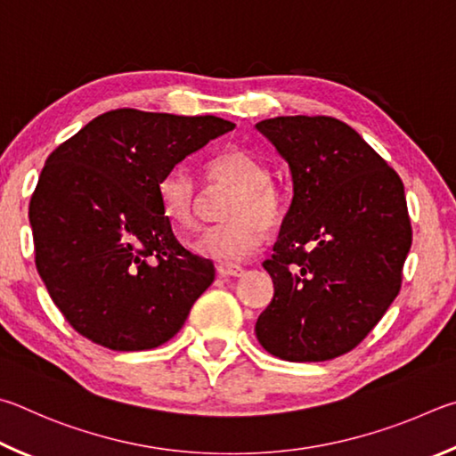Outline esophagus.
Instances as JSON below:
<instances>
[{
  "label": "esophagus",
  "instance_id": "34e87169",
  "mask_svg": "<svg viewBox=\"0 0 456 456\" xmlns=\"http://www.w3.org/2000/svg\"><path fill=\"white\" fill-rule=\"evenodd\" d=\"M216 270H218L220 276H242L244 274V268L242 266H236V265H218L216 266Z\"/></svg>",
  "mask_w": 456,
  "mask_h": 456
}]
</instances>
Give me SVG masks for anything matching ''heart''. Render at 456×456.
I'll return each mask as SVG.
<instances>
[{
    "instance_id": "b5f03b06",
    "label": "heart",
    "mask_w": 456,
    "mask_h": 456,
    "mask_svg": "<svg viewBox=\"0 0 456 456\" xmlns=\"http://www.w3.org/2000/svg\"><path fill=\"white\" fill-rule=\"evenodd\" d=\"M268 166L242 148H226L204 164V182L210 190L226 188L222 224L206 228L194 242L198 254L220 265H240L252 258L265 242L266 228L282 222L286 206L281 190L270 180ZM162 214L178 230H194L198 224L200 190L194 178L172 170L158 183Z\"/></svg>"
}]
</instances>
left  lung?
<instances>
[{
    "label": "left lung",
    "mask_w": 456,
    "mask_h": 456,
    "mask_svg": "<svg viewBox=\"0 0 456 456\" xmlns=\"http://www.w3.org/2000/svg\"><path fill=\"white\" fill-rule=\"evenodd\" d=\"M292 172L294 196L273 256L274 298L256 338L290 362L346 354L396 298L412 228L401 175L330 116L262 119Z\"/></svg>",
    "instance_id": "8db88e82"
}]
</instances>
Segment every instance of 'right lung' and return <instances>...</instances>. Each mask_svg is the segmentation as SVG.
<instances>
[{
	"label": "right lung",
	"mask_w": 456,
	"mask_h": 456,
	"mask_svg": "<svg viewBox=\"0 0 456 456\" xmlns=\"http://www.w3.org/2000/svg\"><path fill=\"white\" fill-rule=\"evenodd\" d=\"M230 130L216 116L119 108L45 159L29 200L36 266L76 332L110 350H150L182 329L214 265L175 238L158 183Z\"/></svg>",
	"instance_id": "right-lung-1"
}]
</instances>
